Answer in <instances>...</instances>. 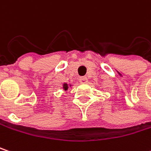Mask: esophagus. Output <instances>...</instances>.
Wrapping results in <instances>:
<instances>
[{
	"instance_id": "esophagus-1",
	"label": "esophagus",
	"mask_w": 151,
	"mask_h": 151,
	"mask_svg": "<svg viewBox=\"0 0 151 151\" xmlns=\"http://www.w3.org/2000/svg\"><path fill=\"white\" fill-rule=\"evenodd\" d=\"M80 82L81 83H87V78L86 76H82L80 78Z\"/></svg>"
}]
</instances>
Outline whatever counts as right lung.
<instances>
[{"instance_id":"1","label":"right lung","mask_w":151,"mask_h":151,"mask_svg":"<svg viewBox=\"0 0 151 151\" xmlns=\"http://www.w3.org/2000/svg\"><path fill=\"white\" fill-rule=\"evenodd\" d=\"M68 88H69L68 84H67V83H64V84H63V89H64V91H66V90H68Z\"/></svg>"}]
</instances>
